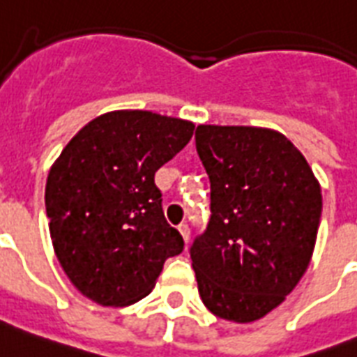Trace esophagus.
I'll use <instances>...</instances> for the list:
<instances>
[{
    "label": "esophagus",
    "mask_w": 357,
    "mask_h": 357,
    "mask_svg": "<svg viewBox=\"0 0 357 357\" xmlns=\"http://www.w3.org/2000/svg\"><path fill=\"white\" fill-rule=\"evenodd\" d=\"M178 231H181L182 238L188 243V241H190V226L185 225V222H181V225H178Z\"/></svg>",
    "instance_id": "esophagus-1"
}]
</instances>
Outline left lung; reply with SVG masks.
Here are the masks:
<instances>
[{
    "label": "left lung",
    "instance_id": "obj_1",
    "mask_svg": "<svg viewBox=\"0 0 357 357\" xmlns=\"http://www.w3.org/2000/svg\"><path fill=\"white\" fill-rule=\"evenodd\" d=\"M195 142L211 184L210 222L191 246L200 299L220 319L252 323L278 308L310 264L321 185L273 129L199 126Z\"/></svg>",
    "mask_w": 357,
    "mask_h": 357
}]
</instances>
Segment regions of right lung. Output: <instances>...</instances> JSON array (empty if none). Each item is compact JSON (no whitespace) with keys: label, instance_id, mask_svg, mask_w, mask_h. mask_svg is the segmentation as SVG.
Wrapping results in <instances>:
<instances>
[{"label":"right lung","instance_id":"1","mask_svg":"<svg viewBox=\"0 0 357 357\" xmlns=\"http://www.w3.org/2000/svg\"><path fill=\"white\" fill-rule=\"evenodd\" d=\"M195 123L151 111L100 114L52 164L45 208L69 281L102 306H129L157 284L184 241L167 225L155 173L193 137Z\"/></svg>","mask_w":357,"mask_h":357}]
</instances>
